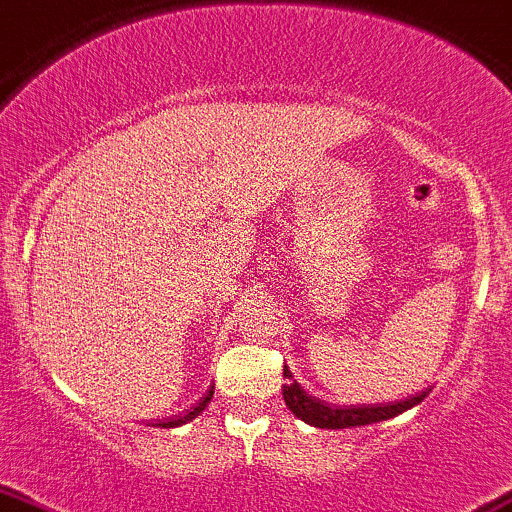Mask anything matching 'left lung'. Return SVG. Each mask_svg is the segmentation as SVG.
Wrapping results in <instances>:
<instances>
[{"instance_id": "8db88e82", "label": "left lung", "mask_w": 512, "mask_h": 512, "mask_svg": "<svg viewBox=\"0 0 512 512\" xmlns=\"http://www.w3.org/2000/svg\"><path fill=\"white\" fill-rule=\"evenodd\" d=\"M283 375L290 380L293 373L288 368H283ZM430 390L418 392L416 397L392 401V404H366V406H335L328 404L319 397H312L307 390H302L300 383L290 380L288 385H283V399L286 406L295 413L297 418L304 423L314 425V428H326V430H342V428H361V425L380 423V420L394 418L399 413L413 409L428 397Z\"/></svg>"}]
</instances>
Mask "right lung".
Masks as SVG:
<instances>
[{
	"instance_id": "obj_1",
	"label": "right lung",
	"mask_w": 512,
	"mask_h": 512,
	"mask_svg": "<svg viewBox=\"0 0 512 512\" xmlns=\"http://www.w3.org/2000/svg\"><path fill=\"white\" fill-rule=\"evenodd\" d=\"M212 390H215V387H212ZM212 390L205 394L203 399H200V404L196 406V409L193 411H189V413H184V416H177V418H170V420H160V423H155V425H163V428H177V425H184V423H189V420H193L196 416H200V413L205 411V406L210 404V399H212Z\"/></svg>"
}]
</instances>
